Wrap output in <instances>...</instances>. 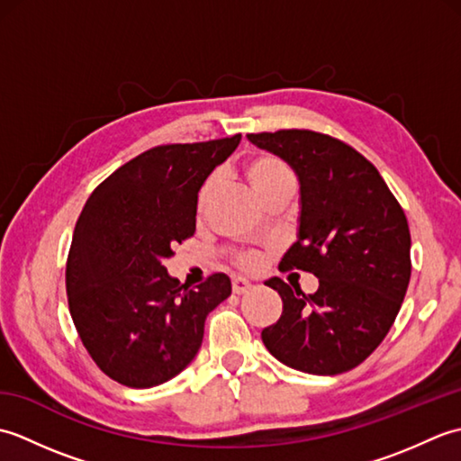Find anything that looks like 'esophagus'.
I'll list each match as a JSON object with an SVG mask.
<instances>
[{
	"instance_id": "34e87169",
	"label": "esophagus",
	"mask_w": 461,
	"mask_h": 461,
	"mask_svg": "<svg viewBox=\"0 0 461 461\" xmlns=\"http://www.w3.org/2000/svg\"><path fill=\"white\" fill-rule=\"evenodd\" d=\"M251 289H253V285L248 279H243V277L233 279V293H236V295H246V293H249Z\"/></svg>"
}]
</instances>
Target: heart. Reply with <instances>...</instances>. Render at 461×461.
<instances>
[{"instance_id":"b5f03b06","label":"heart","mask_w":461,"mask_h":461,"mask_svg":"<svg viewBox=\"0 0 461 461\" xmlns=\"http://www.w3.org/2000/svg\"><path fill=\"white\" fill-rule=\"evenodd\" d=\"M241 172L246 176V180L249 184V188L258 194V198L263 202L269 194H273L279 188H285V185L291 184V176L287 166L283 164L277 156L266 154V152H256L249 154L246 160H243ZM213 190V182H205L200 190L198 195V212H203L205 203H208L210 195ZM238 266L253 271L259 267V256L258 253H241V256L236 258Z\"/></svg>"}]
</instances>
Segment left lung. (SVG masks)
<instances>
[{"instance_id": "8db88e82", "label": "left lung", "mask_w": 461, "mask_h": 461, "mask_svg": "<svg viewBox=\"0 0 461 461\" xmlns=\"http://www.w3.org/2000/svg\"><path fill=\"white\" fill-rule=\"evenodd\" d=\"M248 139L285 160L301 185L297 241L279 267L319 279L312 295L266 281L283 312L261 330L263 345L295 370L340 375L372 355L402 307L412 271L404 210L375 166L329 134L291 129Z\"/></svg>"}]
</instances>
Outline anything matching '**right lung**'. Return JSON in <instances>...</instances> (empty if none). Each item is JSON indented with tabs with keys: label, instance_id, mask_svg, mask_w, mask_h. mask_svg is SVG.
Segmentation results:
<instances>
[{
	"label": "right lung",
	"instance_id": "obj_1",
	"mask_svg": "<svg viewBox=\"0 0 461 461\" xmlns=\"http://www.w3.org/2000/svg\"><path fill=\"white\" fill-rule=\"evenodd\" d=\"M240 140L146 150L113 172L77 220L68 311L96 366L124 386L152 388L180 375L202 347L205 317L231 295L223 273L188 289L164 261L194 236L202 184Z\"/></svg>",
	"mask_w": 461,
	"mask_h": 461
}]
</instances>
